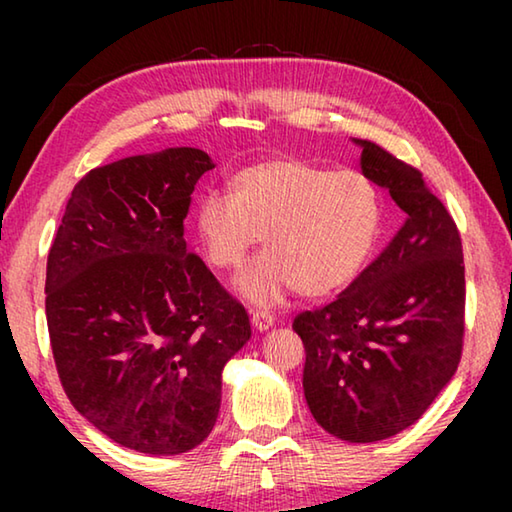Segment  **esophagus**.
<instances>
[{"label": "esophagus", "instance_id": "1", "mask_svg": "<svg viewBox=\"0 0 512 512\" xmlns=\"http://www.w3.org/2000/svg\"><path fill=\"white\" fill-rule=\"evenodd\" d=\"M250 323H253V327L259 329V332H266L268 327H273L275 318H273L271 311H266V309H253V311H250Z\"/></svg>", "mask_w": 512, "mask_h": 512}]
</instances>
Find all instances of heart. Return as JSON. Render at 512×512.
Wrapping results in <instances>:
<instances>
[{
	"instance_id": "heart-1",
	"label": "heart",
	"mask_w": 512,
	"mask_h": 512,
	"mask_svg": "<svg viewBox=\"0 0 512 512\" xmlns=\"http://www.w3.org/2000/svg\"><path fill=\"white\" fill-rule=\"evenodd\" d=\"M230 192L198 198L196 235L210 264L230 271L264 232L268 250L237 277L255 305H275L293 289L320 298L348 287L379 235L381 196L361 171L271 158L241 169Z\"/></svg>"
}]
</instances>
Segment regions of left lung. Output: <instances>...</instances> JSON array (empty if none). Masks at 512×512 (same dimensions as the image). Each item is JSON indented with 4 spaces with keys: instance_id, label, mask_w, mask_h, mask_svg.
<instances>
[{
    "instance_id": "obj_1",
    "label": "left lung",
    "mask_w": 512,
    "mask_h": 512,
    "mask_svg": "<svg viewBox=\"0 0 512 512\" xmlns=\"http://www.w3.org/2000/svg\"><path fill=\"white\" fill-rule=\"evenodd\" d=\"M361 171L388 189L406 221L329 305L293 320L307 359L309 411L332 436L375 443L411 427L449 384L465 334L461 235L422 173L375 142Z\"/></svg>"
}]
</instances>
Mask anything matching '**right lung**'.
<instances>
[{"label":"right lung","mask_w":512,"mask_h":512,"mask_svg":"<svg viewBox=\"0 0 512 512\" xmlns=\"http://www.w3.org/2000/svg\"><path fill=\"white\" fill-rule=\"evenodd\" d=\"M201 149L97 167L76 183L47 257V327L69 402L121 447L189 452L210 436L221 372L250 339L241 302L187 253Z\"/></svg>","instance_id":"right-lung-1"}]
</instances>
